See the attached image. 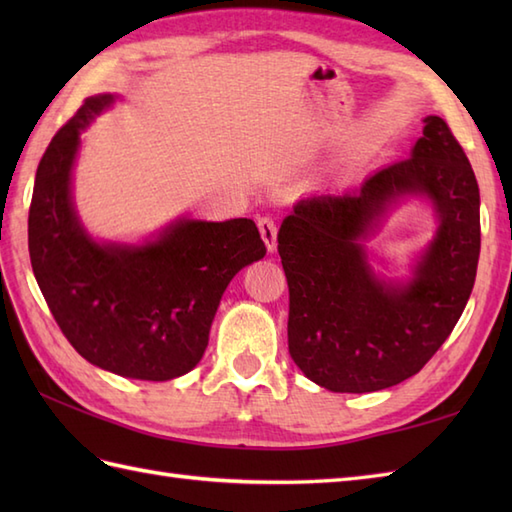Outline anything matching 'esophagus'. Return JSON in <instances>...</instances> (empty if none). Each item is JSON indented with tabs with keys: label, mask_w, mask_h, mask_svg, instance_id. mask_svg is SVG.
Returning <instances> with one entry per match:
<instances>
[{
	"label": "esophagus",
	"mask_w": 512,
	"mask_h": 512,
	"mask_svg": "<svg viewBox=\"0 0 512 512\" xmlns=\"http://www.w3.org/2000/svg\"><path fill=\"white\" fill-rule=\"evenodd\" d=\"M257 226H259V233H262V237H264L266 248L270 250V253H273V250L277 248V222H275V217L262 215L257 220Z\"/></svg>",
	"instance_id": "esophagus-1"
}]
</instances>
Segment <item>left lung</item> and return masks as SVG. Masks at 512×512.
Returning <instances> with one entry per match:
<instances>
[{
  "label": "left lung",
  "instance_id": "8db88e82",
  "mask_svg": "<svg viewBox=\"0 0 512 512\" xmlns=\"http://www.w3.org/2000/svg\"><path fill=\"white\" fill-rule=\"evenodd\" d=\"M424 192L441 228L409 287L371 275L360 239L400 194ZM288 279V352L312 383L341 394L387 389L418 374L453 332L480 259V189L458 138L424 118L413 154L358 191L312 195L277 235Z\"/></svg>",
  "mask_w": 512,
  "mask_h": 512
}]
</instances>
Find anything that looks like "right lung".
Segmentation results:
<instances>
[{"mask_svg": "<svg viewBox=\"0 0 512 512\" xmlns=\"http://www.w3.org/2000/svg\"><path fill=\"white\" fill-rule=\"evenodd\" d=\"M114 99H85L43 154L28 213L32 273L85 361L118 376L171 380L200 363L220 299L266 255L253 220H184L145 246H101L79 224L70 169L79 132Z\"/></svg>", "mask_w": 512, "mask_h": 512, "instance_id": "add662e5", "label": "right lung"}]
</instances>
